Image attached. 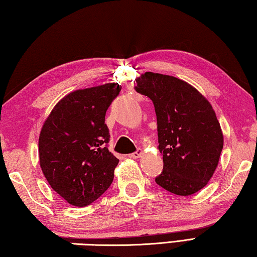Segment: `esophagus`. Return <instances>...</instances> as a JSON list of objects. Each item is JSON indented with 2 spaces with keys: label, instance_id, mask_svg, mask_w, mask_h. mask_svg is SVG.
I'll return each mask as SVG.
<instances>
[{
  "label": "esophagus",
  "instance_id": "34e87169",
  "mask_svg": "<svg viewBox=\"0 0 257 257\" xmlns=\"http://www.w3.org/2000/svg\"><path fill=\"white\" fill-rule=\"evenodd\" d=\"M142 153H143V151H142L141 149H138L136 152H134V153L129 154V158H132V159H138L139 156L142 155Z\"/></svg>",
  "mask_w": 257,
  "mask_h": 257
}]
</instances>
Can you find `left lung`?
Instances as JSON below:
<instances>
[{
  "label": "left lung",
  "mask_w": 257,
  "mask_h": 257,
  "mask_svg": "<svg viewBox=\"0 0 257 257\" xmlns=\"http://www.w3.org/2000/svg\"><path fill=\"white\" fill-rule=\"evenodd\" d=\"M136 92L150 97L158 120L163 171L155 182L180 196L197 193L214 173L223 149V135L210 102L176 77L145 72Z\"/></svg>",
  "instance_id": "1"
}]
</instances>
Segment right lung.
I'll use <instances>...</instances> for the list:
<instances>
[{
	"label": "right lung",
	"instance_id": "1",
	"mask_svg": "<svg viewBox=\"0 0 257 257\" xmlns=\"http://www.w3.org/2000/svg\"><path fill=\"white\" fill-rule=\"evenodd\" d=\"M121 90L105 84L75 90L56 104L38 139L42 171L73 206H87L106 191L119 160L107 149L105 113Z\"/></svg>",
	"mask_w": 257,
	"mask_h": 257
}]
</instances>
